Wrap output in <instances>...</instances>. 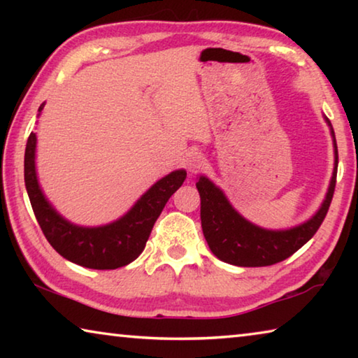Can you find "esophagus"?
<instances>
[{
	"label": "esophagus",
	"mask_w": 358,
	"mask_h": 358,
	"mask_svg": "<svg viewBox=\"0 0 358 358\" xmlns=\"http://www.w3.org/2000/svg\"><path fill=\"white\" fill-rule=\"evenodd\" d=\"M205 164V159L201 153H189L186 157V166L189 169V172H197L199 169H202Z\"/></svg>",
	"instance_id": "1"
}]
</instances>
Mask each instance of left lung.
<instances>
[{"instance_id":"left-lung-1","label":"left lung","mask_w":358,"mask_h":358,"mask_svg":"<svg viewBox=\"0 0 358 358\" xmlns=\"http://www.w3.org/2000/svg\"><path fill=\"white\" fill-rule=\"evenodd\" d=\"M324 118L325 123L329 124L333 138L335 167H333L330 186L322 205L310 220L299 224V226L284 230L259 227L256 224L245 220L232 207V203L227 201L226 194L213 181L205 177V175L199 177L196 186L199 194H201V221L203 237L207 240L211 252L217 259L237 266L273 265L292 256L317 232L331 203L338 171V147L335 132H333L330 120L327 117Z\"/></svg>"}]
</instances>
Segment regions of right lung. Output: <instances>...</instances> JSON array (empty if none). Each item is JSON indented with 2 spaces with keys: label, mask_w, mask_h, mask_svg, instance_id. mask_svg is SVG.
<instances>
[{
  "label": "right lung",
  "mask_w": 358,
  "mask_h": 358,
  "mask_svg": "<svg viewBox=\"0 0 358 358\" xmlns=\"http://www.w3.org/2000/svg\"><path fill=\"white\" fill-rule=\"evenodd\" d=\"M44 106L45 102L39 115ZM36 143L38 137L31 132L25 150V186L36 220L59 256L87 268L115 270L141 256L162 208L186 180L185 169L173 171L157 180L117 221L96 227L77 226L59 215L42 192L36 172Z\"/></svg>",
  "instance_id": "right-lung-1"
}]
</instances>
